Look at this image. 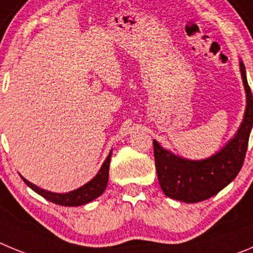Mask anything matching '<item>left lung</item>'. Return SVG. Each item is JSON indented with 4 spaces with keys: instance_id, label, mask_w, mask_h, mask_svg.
<instances>
[{
    "instance_id": "obj_1",
    "label": "left lung",
    "mask_w": 253,
    "mask_h": 253,
    "mask_svg": "<svg viewBox=\"0 0 253 253\" xmlns=\"http://www.w3.org/2000/svg\"><path fill=\"white\" fill-rule=\"evenodd\" d=\"M240 70L246 92V111L236 135L219 151L202 160H189L164 149L154 140L155 166L166 197L184 203L203 202L226 188L240 172L253 126V97L242 60Z\"/></svg>"
}]
</instances>
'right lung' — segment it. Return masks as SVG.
I'll return each mask as SVG.
<instances>
[{"label": "right lung", "mask_w": 253, "mask_h": 253, "mask_svg": "<svg viewBox=\"0 0 253 253\" xmlns=\"http://www.w3.org/2000/svg\"><path fill=\"white\" fill-rule=\"evenodd\" d=\"M111 156H112V150L110 151L108 156L106 158L104 163L102 164L101 169L97 172L93 179H90L87 184H84L81 188L76 189V190H72L69 193H53L49 192V190H45V189L39 188L35 184L30 183L29 180H26L24 176L21 175V179L25 181L29 188H31L35 193H38L39 195H42V198H45L46 200L51 202V203L59 204V206L64 207H78L83 206V204L90 203L92 200L97 199L98 197H101L103 194V192L107 188V183H108V171H110V163H111Z\"/></svg>", "instance_id": "add662e5"}]
</instances>
